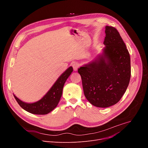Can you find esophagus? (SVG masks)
<instances>
[{"label":"esophagus","mask_w":148,"mask_h":148,"mask_svg":"<svg viewBox=\"0 0 148 148\" xmlns=\"http://www.w3.org/2000/svg\"><path fill=\"white\" fill-rule=\"evenodd\" d=\"M79 67V64L77 62H74L73 64V67L74 71H77Z\"/></svg>","instance_id":"obj_1"}]
</instances>
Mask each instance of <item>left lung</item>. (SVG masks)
Segmentation results:
<instances>
[{
  "label": "left lung",
  "mask_w": 148,
  "mask_h": 148,
  "mask_svg": "<svg viewBox=\"0 0 148 148\" xmlns=\"http://www.w3.org/2000/svg\"><path fill=\"white\" fill-rule=\"evenodd\" d=\"M105 34L102 54L78 69L85 97L92 105L100 108L118 102L131 78L130 53L119 32L107 26Z\"/></svg>",
  "instance_id": "left-lung-1"
}]
</instances>
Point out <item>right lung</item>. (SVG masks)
Returning a JSON list of instances; mask_svg holds the SVG:
<instances>
[{
  "label": "right lung",
  "instance_id": "1",
  "mask_svg": "<svg viewBox=\"0 0 148 148\" xmlns=\"http://www.w3.org/2000/svg\"><path fill=\"white\" fill-rule=\"evenodd\" d=\"M73 71L70 67L57 79L50 90L40 100L34 103H26L14 97L20 106L25 111L36 115H46L52 111L60 101L64 84Z\"/></svg>",
  "mask_w": 148,
  "mask_h": 148
}]
</instances>
